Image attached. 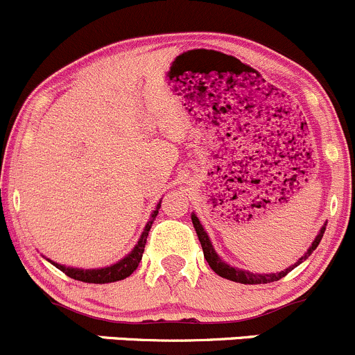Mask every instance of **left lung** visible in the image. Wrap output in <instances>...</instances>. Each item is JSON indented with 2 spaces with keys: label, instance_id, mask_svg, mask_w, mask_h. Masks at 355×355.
<instances>
[{
  "label": "left lung",
  "instance_id": "8db88e82",
  "mask_svg": "<svg viewBox=\"0 0 355 355\" xmlns=\"http://www.w3.org/2000/svg\"><path fill=\"white\" fill-rule=\"evenodd\" d=\"M191 220H193V227H195L196 234H198V239H200V244H202L203 248V257L205 259L208 261V265H210V268L214 270L217 275H220L222 279H227V280H232V282H237V284H270V282H275V280H280L282 277H286L291 270H294L295 266L301 265L304 259H308L311 257V253L314 250L318 248V244L321 243V237H323L324 234V229H327V224H323V227L320 229V232H318V236L314 237V241L311 243V246L308 248V251H306L304 254H302L301 258L297 259V261L294 263V265H291L288 268L282 270V272H277V273H253V272H248V270H243V268H237V266H231L227 265V263L224 261L220 257H218L217 253H215L214 250V244H211L210 237H208L207 231L203 229V225L200 224V218L196 217L195 214H191Z\"/></svg>",
  "mask_w": 355,
  "mask_h": 355
}]
</instances>
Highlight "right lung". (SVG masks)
<instances>
[{"label": "right lung", "instance_id": "obj_1", "mask_svg": "<svg viewBox=\"0 0 355 355\" xmlns=\"http://www.w3.org/2000/svg\"><path fill=\"white\" fill-rule=\"evenodd\" d=\"M162 202V200H160ZM160 202L157 203L155 210L152 211L150 218H148L147 225H145L144 232H141L140 239L138 243L135 244L133 250L126 254V257L119 259V261L112 263V265L104 266V268H89V270H83V268H73V266H67V265H61V263L53 261V259L46 258L47 261L53 263L56 268H60L61 272L67 273L68 277L71 279L80 280V282H87V284H111V282H118V280L126 279L130 277L135 270L138 268V263L141 261V257H144V251H145V244H147V237L148 232H150V227L155 220L157 214H159V208H160Z\"/></svg>", "mask_w": 355, "mask_h": 355}]
</instances>
